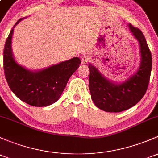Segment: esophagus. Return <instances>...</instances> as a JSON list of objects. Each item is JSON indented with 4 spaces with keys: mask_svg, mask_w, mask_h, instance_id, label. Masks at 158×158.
Instances as JSON below:
<instances>
[{
    "mask_svg": "<svg viewBox=\"0 0 158 158\" xmlns=\"http://www.w3.org/2000/svg\"><path fill=\"white\" fill-rule=\"evenodd\" d=\"M89 57H88V56H86V55H82V56H81V60H82V64H87L88 62H89Z\"/></svg>",
    "mask_w": 158,
    "mask_h": 158,
    "instance_id": "obj_1",
    "label": "esophagus"
}]
</instances>
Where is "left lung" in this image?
I'll use <instances>...</instances> for the list:
<instances>
[{
    "label": "left lung",
    "instance_id": "obj_1",
    "mask_svg": "<svg viewBox=\"0 0 158 158\" xmlns=\"http://www.w3.org/2000/svg\"><path fill=\"white\" fill-rule=\"evenodd\" d=\"M129 29L140 45L141 63L137 72L122 83L106 79L89 64V89L96 107L106 112L118 113L135 106L145 95L150 80L152 57L142 31L129 23Z\"/></svg>",
    "mask_w": 158,
    "mask_h": 158
}]
</instances>
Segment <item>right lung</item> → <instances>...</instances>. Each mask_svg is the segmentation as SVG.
Listing matches in <instances>:
<instances>
[{
    "instance_id": "right-lung-1",
    "label": "right lung",
    "mask_w": 158,
    "mask_h": 158,
    "mask_svg": "<svg viewBox=\"0 0 158 158\" xmlns=\"http://www.w3.org/2000/svg\"><path fill=\"white\" fill-rule=\"evenodd\" d=\"M23 19H19L15 26ZM13 28L4 49V74L10 89L18 98L31 106L46 107L54 104L79 66L80 59L76 57L38 71L26 69L13 58L11 48Z\"/></svg>"
}]
</instances>
